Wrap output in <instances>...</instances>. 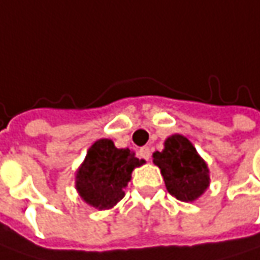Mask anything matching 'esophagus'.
<instances>
[{"instance_id":"1","label":"esophagus","mask_w":260,"mask_h":260,"mask_svg":"<svg viewBox=\"0 0 260 260\" xmlns=\"http://www.w3.org/2000/svg\"><path fill=\"white\" fill-rule=\"evenodd\" d=\"M140 155H141V158H144V160H150V155H151L150 148H148V147H142V148H140Z\"/></svg>"}]
</instances>
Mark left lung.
<instances>
[{
	"label": "left lung",
	"instance_id": "left-lung-1",
	"mask_svg": "<svg viewBox=\"0 0 260 260\" xmlns=\"http://www.w3.org/2000/svg\"><path fill=\"white\" fill-rule=\"evenodd\" d=\"M152 163L160 167L169 193L179 201L192 202L208 189V166L183 135L169 137L163 151L152 154Z\"/></svg>",
	"mask_w": 260,
	"mask_h": 260
}]
</instances>
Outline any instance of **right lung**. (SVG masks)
<instances>
[{
	"label": "right lung",
	"mask_w": 260,
	"mask_h": 260,
	"mask_svg": "<svg viewBox=\"0 0 260 260\" xmlns=\"http://www.w3.org/2000/svg\"><path fill=\"white\" fill-rule=\"evenodd\" d=\"M145 163L129 148H116L112 140L102 138L87 151L75 175V187L85 204L97 209L113 208L125 197L123 189L132 170Z\"/></svg>",
	"instance_id": "right-lung-1"
}]
</instances>
